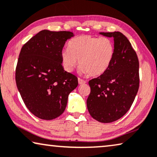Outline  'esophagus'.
I'll list each match as a JSON object with an SVG mask.
<instances>
[{
  "instance_id": "1",
  "label": "esophagus",
  "mask_w": 157,
  "mask_h": 157,
  "mask_svg": "<svg viewBox=\"0 0 157 157\" xmlns=\"http://www.w3.org/2000/svg\"><path fill=\"white\" fill-rule=\"evenodd\" d=\"M78 83L79 85H82V84L86 83V81L83 80V79H82L80 78H78Z\"/></svg>"
}]
</instances>
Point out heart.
<instances>
[{"label": "heart", "mask_w": 157, "mask_h": 157, "mask_svg": "<svg viewBox=\"0 0 157 157\" xmlns=\"http://www.w3.org/2000/svg\"><path fill=\"white\" fill-rule=\"evenodd\" d=\"M115 48L108 37L84 35L72 39L68 48L61 52V64L67 72H72L78 63L82 74L101 75L107 71L114 59Z\"/></svg>", "instance_id": "1"}]
</instances>
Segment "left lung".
Instances as JSON below:
<instances>
[{
	"instance_id": "1",
	"label": "left lung",
	"mask_w": 157,
	"mask_h": 157,
	"mask_svg": "<svg viewBox=\"0 0 157 157\" xmlns=\"http://www.w3.org/2000/svg\"><path fill=\"white\" fill-rule=\"evenodd\" d=\"M100 34L113 37L115 52L107 71L89 81L91 91L87 107L92 118L109 123L120 119L131 107L140 86V65L136 52L122 33Z\"/></svg>"
}]
</instances>
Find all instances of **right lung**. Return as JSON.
<instances>
[{
  "label": "right lung",
  "instance_id": "1",
  "mask_svg": "<svg viewBox=\"0 0 157 157\" xmlns=\"http://www.w3.org/2000/svg\"><path fill=\"white\" fill-rule=\"evenodd\" d=\"M73 36L69 31L43 30L21 48L15 70L17 90L30 112L42 120L60 116L78 85L77 77L61 64L65 42Z\"/></svg>",
  "mask_w": 157,
  "mask_h": 157
}]
</instances>
